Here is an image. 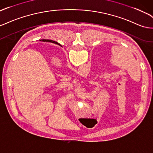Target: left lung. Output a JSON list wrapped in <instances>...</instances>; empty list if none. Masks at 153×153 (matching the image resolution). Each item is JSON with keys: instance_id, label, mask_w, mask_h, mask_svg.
Segmentation results:
<instances>
[{"instance_id": "obj_1", "label": "left lung", "mask_w": 153, "mask_h": 153, "mask_svg": "<svg viewBox=\"0 0 153 153\" xmlns=\"http://www.w3.org/2000/svg\"><path fill=\"white\" fill-rule=\"evenodd\" d=\"M57 44H58V43H57Z\"/></svg>"}]
</instances>
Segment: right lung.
<instances>
[{"label":"right lung","mask_w":153,"mask_h":153,"mask_svg":"<svg viewBox=\"0 0 153 153\" xmlns=\"http://www.w3.org/2000/svg\"><path fill=\"white\" fill-rule=\"evenodd\" d=\"M42 41H44V42H45V41H46V42H53V43L57 44V42H54V41H53V40H42Z\"/></svg>","instance_id":"add662e5"}]
</instances>
